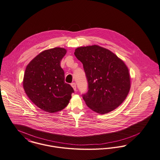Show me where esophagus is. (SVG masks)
<instances>
[{"label":"esophagus","mask_w":160,"mask_h":160,"mask_svg":"<svg viewBox=\"0 0 160 160\" xmlns=\"http://www.w3.org/2000/svg\"><path fill=\"white\" fill-rule=\"evenodd\" d=\"M71 86H72V87H73L74 90V91H76V83H74V82L72 83V84H71Z\"/></svg>","instance_id":"obj_1"}]
</instances>
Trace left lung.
Masks as SVG:
<instances>
[{"mask_svg":"<svg viewBox=\"0 0 160 160\" xmlns=\"http://www.w3.org/2000/svg\"><path fill=\"white\" fill-rule=\"evenodd\" d=\"M74 55L82 62L87 77L88 90L82 98L87 106L102 114L116 109L131 87L129 70L124 62L98 45L78 48Z\"/></svg>","mask_w":160,"mask_h":160,"instance_id":"8db88e82","label":"left lung"}]
</instances>
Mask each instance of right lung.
Wrapping results in <instances>:
<instances>
[{"mask_svg": "<svg viewBox=\"0 0 160 160\" xmlns=\"http://www.w3.org/2000/svg\"><path fill=\"white\" fill-rule=\"evenodd\" d=\"M67 53L62 48L45 50L28 65L23 79V87L29 99L46 112H56L69 103L74 92L65 82L60 61Z\"/></svg>", "mask_w": 160, "mask_h": 160, "instance_id": "1", "label": "right lung"}]
</instances>
